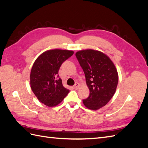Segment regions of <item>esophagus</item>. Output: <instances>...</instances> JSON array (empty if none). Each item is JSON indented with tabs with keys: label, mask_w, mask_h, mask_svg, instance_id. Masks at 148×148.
I'll return each mask as SVG.
<instances>
[{
	"label": "esophagus",
	"mask_w": 148,
	"mask_h": 148,
	"mask_svg": "<svg viewBox=\"0 0 148 148\" xmlns=\"http://www.w3.org/2000/svg\"><path fill=\"white\" fill-rule=\"evenodd\" d=\"M79 84L78 83H76L73 88L75 89H78L79 88Z\"/></svg>",
	"instance_id": "34e87169"
}]
</instances>
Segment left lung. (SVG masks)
I'll return each mask as SVG.
<instances>
[{
    "label": "left lung",
    "mask_w": 148,
    "mask_h": 148,
    "mask_svg": "<svg viewBox=\"0 0 148 148\" xmlns=\"http://www.w3.org/2000/svg\"><path fill=\"white\" fill-rule=\"evenodd\" d=\"M75 56L89 89L88 97L83 102L89 109L96 110L106 106L114 95L119 81L117 69L110 58L100 51L86 49L77 52Z\"/></svg>",
    "instance_id": "1"
}]
</instances>
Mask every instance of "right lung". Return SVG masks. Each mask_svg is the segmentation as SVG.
<instances>
[{"instance_id":"right-lung-1","label":"right lung","mask_w":148,"mask_h":148,"mask_svg":"<svg viewBox=\"0 0 148 148\" xmlns=\"http://www.w3.org/2000/svg\"><path fill=\"white\" fill-rule=\"evenodd\" d=\"M74 52L53 49L43 52L35 60L30 74V85L38 99L48 107L58 105L69 92L64 87L59 70Z\"/></svg>"}]
</instances>
